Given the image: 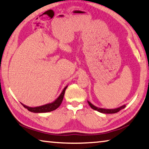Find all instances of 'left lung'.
<instances>
[{
	"label": "left lung",
	"instance_id": "left-lung-1",
	"mask_svg": "<svg viewBox=\"0 0 149 149\" xmlns=\"http://www.w3.org/2000/svg\"><path fill=\"white\" fill-rule=\"evenodd\" d=\"M88 104H89V106L91 107V108H93V110H97L98 112H99L100 113H103V114H114V113H117L120 111L122 109H123L126 106L125 104L122 106V107H118L116 108H113V109H106V108H99L95 107V105H93L92 103H91L89 101L87 100Z\"/></svg>",
	"mask_w": 149,
	"mask_h": 149
}]
</instances>
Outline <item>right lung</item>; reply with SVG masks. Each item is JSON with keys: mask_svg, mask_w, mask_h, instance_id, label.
Segmentation results:
<instances>
[{"mask_svg": "<svg viewBox=\"0 0 149 149\" xmlns=\"http://www.w3.org/2000/svg\"><path fill=\"white\" fill-rule=\"evenodd\" d=\"M67 87H68V85L64 88V89H63L62 93H60V95L58 96V97L56 100H54L52 102L48 103V104H46L45 105L39 106V107H27V106L22 104V103H21V104L23 105L25 108H27V110L31 112L45 113V112H51V111L56 110V108H58L60 107V105L61 104V103L63 100V98H64V96L65 91L67 89Z\"/></svg>", "mask_w": 149, "mask_h": 149, "instance_id": "1", "label": "right lung"}]
</instances>
